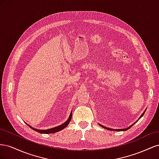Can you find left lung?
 Instances as JSON below:
<instances>
[{"mask_svg": "<svg viewBox=\"0 0 159 159\" xmlns=\"http://www.w3.org/2000/svg\"><path fill=\"white\" fill-rule=\"evenodd\" d=\"M146 110H147V109L145 110V111H144L142 114H141V115L140 117H139V118L138 119V120L137 121H136V122H137L139 119H140L143 116V115H144V113H145V111H146ZM136 122H134V123H133L131 125H130L129 127H128L127 128H125V129H111V128H109V127H105V126H103V125H101V124H99V123H98L99 124V126H101L102 127H103V128H104V129H107V130H109V131H127V130H128V129H129L130 128H131L134 124H135L136 123Z\"/></svg>", "mask_w": 159, "mask_h": 159, "instance_id": "1", "label": "left lung"}]
</instances>
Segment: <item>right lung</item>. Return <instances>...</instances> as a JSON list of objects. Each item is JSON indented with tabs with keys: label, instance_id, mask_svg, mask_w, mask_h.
Masks as SVG:
<instances>
[{
	"label": "right lung",
	"instance_id": "obj_1",
	"mask_svg": "<svg viewBox=\"0 0 159 159\" xmlns=\"http://www.w3.org/2000/svg\"><path fill=\"white\" fill-rule=\"evenodd\" d=\"M71 117H72V111L70 113V116L68 119V120L67 121H66L63 124L60 125L59 126H57V127H52L51 129H36L34 127H32V126H30V125L27 124L26 123V125H28V126H29L31 129H32L33 130H34V131L40 133H43V134H49V133H56V132H58L60 131H61V130L64 129V128H66L67 126L68 125L69 123L71 121Z\"/></svg>",
	"mask_w": 159,
	"mask_h": 159
}]
</instances>
